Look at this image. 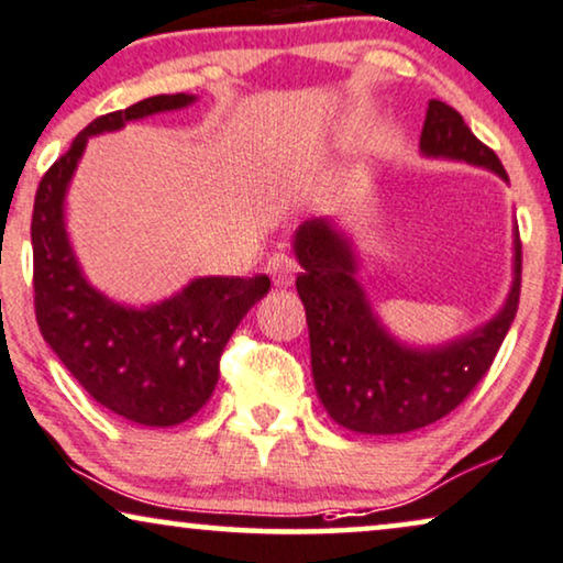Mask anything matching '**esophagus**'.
<instances>
[{
    "mask_svg": "<svg viewBox=\"0 0 563 563\" xmlns=\"http://www.w3.org/2000/svg\"><path fill=\"white\" fill-rule=\"evenodd\" d=\"M267 273L273 277L275 286H290L298 273V262L286 252H275L273 257L267 260Z\"/></svg>",
    "mask_w": 563,
    "mask_h": 563,
    "instance_id": "34e87169",
    "label": "esophagus"
}]
</instances>
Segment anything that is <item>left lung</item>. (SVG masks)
<instances>
[{
    "label": "left lung",
    "mask_w": 563,
    "mask_h": 563,
    "mask_svg": "<svg viewBox=\"0 0 563 563\" xmlns=\"http://www.w3.org/2000/svg\"><path fill=\"white\" fill-rule=\"evenodd\" d=\"M419 146L430 156H451L489 167L507 179L499 156L478 141L461 112L430 100ZM303 273L296 290L306 309L311 373L329 417L365 434H401L427 427L463 404L489 373L520 303L522 244L515 239V283L497 317L478 332L440 350H407L373 319L355 280V257L327 221H306L296 231Z\"/></svg>",
    "instance_id": "1"
}]
</instances>
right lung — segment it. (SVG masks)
Wrapping results in <instances>:
<instances>
[{"label":"right lung","instance_id":"obj_1","mask_svg":"<svg viewBox=\"0 0 563 563\" xmlns=\"http://www.w3.org/2000/svg\"><path fill=\"white\" fill-rule=\"evenodd\" d=\"M190 95L146 97L95 118L51 164L35 192L33 303L43 340L97 404L129 422L169 427L203 409L219 384L223 347L269 277H198L146 311L108 301L81 277L64 231V195L87 136L190 104Z\"/></svg>","mask_w":563,"mask_h":563}]
</instances>
